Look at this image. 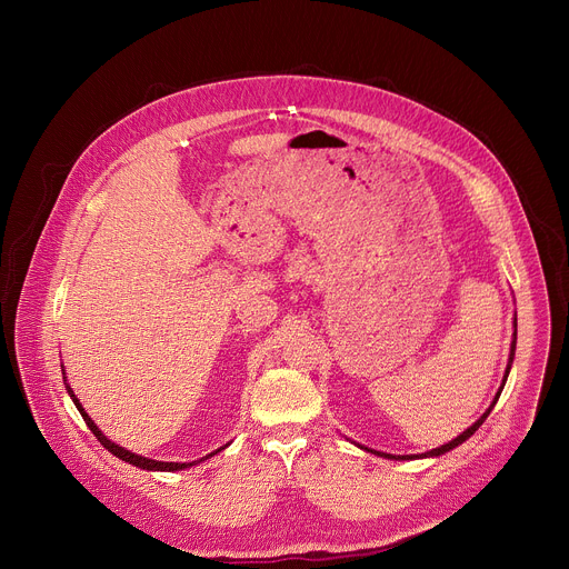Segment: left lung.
Instances as JSON below:
<instances>
[{"label": "left lung", "instance_id": "8db88e82", "mask_svg": "<svg viewBox=\"0 0 569 569\" xmlns=\"http://www.w3.org/2000/svg\"><path fill=\"white\" fill-rule=\"evenodd\" d=\"M513 327H516V331H513V342H511V353H509V365H507V371H505V380H502V385H500V391L496 393V398H493V402H491V408L486 410L468 430H463L457 439H452L450 443H443L441 448H435V450H430V452H423V455H398V457H393V455H387V452H378V450H369V448H365V450H369V452H373V455H380V457H387V459H421V457H439V455H443V452H448V450H452V448H457V446H461L468 437H472L477 430H479V426L486 421V417L491 415V410L496 408V402H498V398H500V393H502V389H505V382H507V378H509V371H511V365H513V356H516V340H518V319H513ZM362 448V446H360Z\"/></svg>", "mask_w": 569, "mask_h": 569}]
</instances>
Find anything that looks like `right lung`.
<instances>
[{
	"mask_svg": "<svg viewBox=\"0 0 569 569\" xmlns=\"http://www.w3.org/2000/svg\"><path fill=\"white\" fill-rule=\"evenodd\" d=\"M67 385V382H64ZM67 391H69V396H71V400H73V405L78 408V412H80V417H83V421L88 423V428L94 432V437L101 441V446L106 448V450H110L114 457H119V459H123V461H128V463H132V466H137V468H143V470H184V468H189V466H196V461H189V463H176V461H157V459H148V457H141V455H134V452H130V450H126V448H121V446H117V443H112L99 428H97V423L88 417V412L83 410V405H80V400L76 398V393L71 391V387L67 385ZM227 446H222V448H218L216 452H220V450H224ZM216 452H211V455H207V457H213ZM204 457V459H207ZM202 461V459H200Z\"/></svg>",
	"mask_w": 569,
	"mask_h": 569,
	"instance_id": "right-lung-1",
	"label": "right lung"
}]
</instances>
